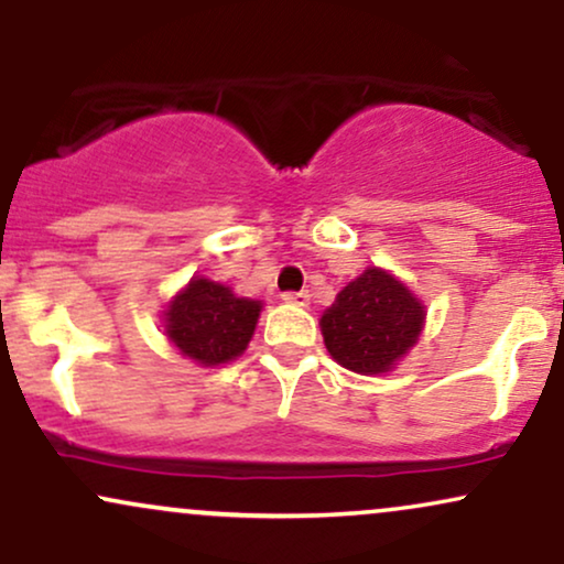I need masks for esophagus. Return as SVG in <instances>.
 Instances as JSON below:
<instances>
[{
    "label": "esophagus",
    "instance_id": "1",
    "mask_svg": "<svg viewBox=\"0 0 564 564\" xmlns=\"http://www.w3.org/2000/svg\"><path fill=\"white\" fill-rule=\"evenodd\" d=\"M281 300L286 304H296V307H307L310 294L307 291H286V294H281Z\"/></svg>",
    "mask_w": 564,
    "mask_h": 564
}]
</instances>
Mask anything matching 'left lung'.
I'll return each instance as SVG.
<instances>
[{
    "instance_id": "1",
    "label": "left lung",
    "mask_w": 564,
    "mask_h": 564,
    "mask_svg": "<svg viewBox=\"0 0 564 564\" xmlns=\"http://www.w3.org/2000/svg\"><path fill=\"white\" fill-rule=\"evenodd\" d=\"M424 302L384 268H366L323 310L321 334L341 368L379 377L398 368L424 332Z\"/></svg>"
}]
</instances>
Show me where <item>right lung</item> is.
<instances>
[{
    "label": "right lung",
    "mask_w": 564,
    "mask_h": 564,
    "mask_svg": "<svg viewBox=\"0 0 564 564\" xmlns=\"http://www.w3.org/2000/svg\"><path fill=\"white\" fill-rule=\"evenodd\" d=\"M262 300L238 296L225 283L193 275L161 310L164 336L196 366L215 368L241 358L254 336Z\"/></svg>",
    "instance_id": "obj_1"
}]
</instances>
